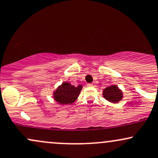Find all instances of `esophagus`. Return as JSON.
<instances>
[{
  "mask_svg": "<svg viewBox=\"0 0 158 158\" xmlns=\"http://www.w3.org/2000/svg\"><path fill=\"white\" fill-rule=\"evenodd\" d=\"M88 87H95L96 85H95V83L93 82V83H90V84H88Z\"/></svg>",
  "mask_w": 158,
  "mask_h": 158,
  "instance_id": "1",
  "label": "esophagus"
}]
</instances>
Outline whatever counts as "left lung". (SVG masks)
<instances>
[{
	"mask_svg": "<svg viewBox=\"0 0 158 158\" xmlns=\"http://www.w3.org/2000/svg\"><path fill=\"white\" fill-rule=\"evenodd\" d=\"M102 96L106 100L112 103H117L122 100L123 94L118 86L116 85H112L108 88H105L102 91Z\"/></svg>",
	"mask_w": 158,
	"mask_h": 158,
	"instance_id": "left-lung-1",
	"label": "left lung"
}]
</instances>
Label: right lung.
<instances>
[{"mask_svg": "<svg viewBox=\"0 0 158 158\" xmlns=\"http://www.w3.org/2000/svg\"><path fill=\"white\" fill-rule=\"evenodd\" d=\"M82 85L74 86L67 81H64L53 91L52 97L60 105H68L75 102L79 96Z\"/></svg>", "mask_w": 158, "mask_h": 158, "instance_id": "right-lung-1", "label": "right lung"}]
</instances>
